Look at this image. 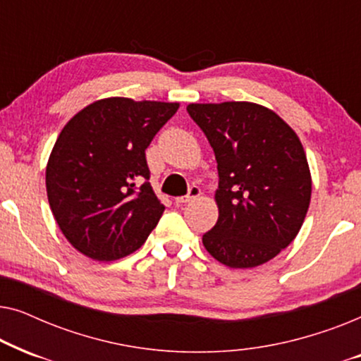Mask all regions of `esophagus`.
Returning a JSON list of instances; mask_svg holds the SVG:
<instances>
[{
    "label": "esophagus",
    "instance_id": "34e87169",
    "mask_svg": "<svg viewBox=\"0 0 361 361\" xmlns=\"http://www.w3.org/2000/svg\"><path fill=\"white\" fill-rule=\"evenodd\" d=\"M200 189L197 185H192L189 189V194L187 195H182V197H176V204H187V202H192L195 200L197 197H200Z\"/></svg>",
    "mask_w": 361,
    "mask_h": 361
}]
</instances>
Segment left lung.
Listing matches in <instances>:
<instances>
[{"instance_id": "left-lung-1", "label": "left lung", "mask_w": 361, "mask_h": 361, "mask_svg": "<svg viewBox=\"0 0 361 361\" xmlns=\"http://www.w3.org/2000/svg\"><path fill=\"white\" fill-rule=\"evenodd\" d=\"M187 111L219 169V220L202 243L230 268L268 263L298 236L310 204L312 179L298 135L250 102L190 103Z\"/></svg>"}]
</instances>
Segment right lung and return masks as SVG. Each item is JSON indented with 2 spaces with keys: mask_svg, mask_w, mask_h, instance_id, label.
<instances>
[{
  "mask_svg": "<svg viewBox=\"0 0 361 361\" xmlns=\"http://www.w3.org/2000/svg\"><path fill=\"white\" fill-rule=\"evenodd\" d=\"M177 108L111 97L63 126L46 167L47 199L59 228L82 255L125 258L156 228L164 205L147 182L145 151Z\"/></svg>",
  "mask_w": 361,
  "mask_h": 361,
  "instance_id": "add662e5",
  "label": "right lung"
}]
</instances>
